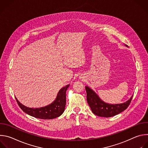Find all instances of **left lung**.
<instances>
[{"label": "left lung", "mask_w": 148, "mask_h": 148, "mask_svg": "<svg viewBox=\"0 0 148 148\" xmlns=\"http://www.w3.org/2000/svg\"><path fill=\"white\" fill-rule=\"evenodd\" d=\"M87 99L92 112L96 115L103 117L115 116L128 107L133 95L126 102L119 104H109L102 101L95 92L88 87H86Z\"/></svg>", "instance_id": "8db88e82"}]
</instances>
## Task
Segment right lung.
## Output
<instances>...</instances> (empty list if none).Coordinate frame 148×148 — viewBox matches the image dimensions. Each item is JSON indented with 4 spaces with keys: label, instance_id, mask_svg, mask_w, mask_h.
Instances as JSON below:
<instances>
[{
    "label": "right lung",
    "instance_id": "add662e5",
    "mask_svg": "<svg viewBox=\"0 0 148 148\" xmlns=\"http://www.w3.org/2000/svg\"><path fill=\"white\" fill-rule=\"evenodd\" d=\"M69 86L70 85H67L62 88L58 92L56 100L51 104L44 107L38 108H29L21 103L16 98V99L20 108L29 115L43 119H54L60 116L64 111L66 104V93Z\"/></svg>",
    "mask_w": 148,
    "mask_h": 148
}]
</instances>
